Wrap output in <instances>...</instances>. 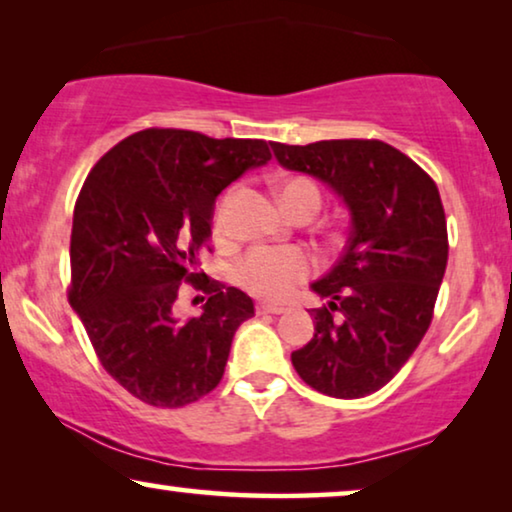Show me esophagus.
Here are the masks:
<instances>
[{"label": "esophagus", "mask_w": 512, "mask_h": 512, "mask_svg": "<svg viewBox=\"0 0 512 512\" xmlns=\"http://www.w3.org/2000/svg\"><path fill=\"white\" fill-rule=\"evenodd\" d=\"M284 307L279 305H268V303H258L256 305V314H282Z\"/></svg>", "instance_id": "obj_1"}]
</instances>
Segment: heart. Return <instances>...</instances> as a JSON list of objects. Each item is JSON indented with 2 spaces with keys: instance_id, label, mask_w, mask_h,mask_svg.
<instances>
[{
  "instance_id": "1",
  "label": "heart",
  "mask_w": 512,
  "mask_h": 512,
  "mask_svg": "<svg viewBox=\"0 0 512 512\" xmlns=\"http://www.w3.org/2000/svg\"><path fill=\"white\" fill-rule=\"evenodd\" d=\"M235 188L223 195L214 209L212 226L216 237L230 233V205L235 200ZM279 198L289 212L300 207H321V188L307 177H293L279 186ZM317 263L300 247H254L235 265V282L251 296L265 300H282L312 275Z\"/></svg>"
}]
</instances>
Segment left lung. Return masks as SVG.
<instances>
[{
  "label": "left lung",
  "instance_id": "8db88e82",
  "mask_svg": "<svg viewBox=\"0 0 512 512\" xmlns=\"http://www.w3.org/2000/svg\"><path fill=\"white\" fill-rule=\"evenodd\" d=\"M279 163L326 181L352 212L345 254L312 284L314 338L291 354L305 384L333 398L382 389L429 331L447 268L438 186L380 139L272 144Z\"/></svg>",
  "mask_w": 512,
  "mask_h": 512
}]
</instances>
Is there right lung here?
Segmentation results:
<instances>
[{
  "label": "right lung",
  "instance_id": "add662e5",
  "mask_svg": "<svg viewBox=\"0 0 512 512\" xmlns=\"http://www.w3.org/2000/svg\"><path fill=\"white\" fill-rule=\"evenodd\" d=\"M270 158L265 139L149 128L104 153L83 181L67 298L104 370L139 401L184 408L221 382L254 303L198 272L200 251L209 249L216 195ZM184 283L208 303L179 322L173 303Z\"/></svg>",
  "mask_w": 512,
  "mask_h": 512
}]
</instances>
